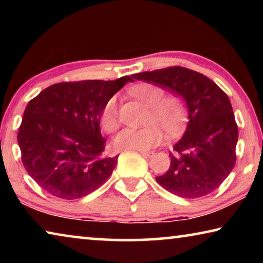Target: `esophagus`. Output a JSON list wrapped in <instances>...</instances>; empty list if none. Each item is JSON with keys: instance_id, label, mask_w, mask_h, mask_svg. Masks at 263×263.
Masks as SVG:
<instances>
[{"instance_id": "1", "label": "esophagus", "mask_w": 263, "mask_h": 263, "mask_svg": "<svg viewBox=\"0 0 263 263\" xmlns=\"http://www.w3.org/2000/svg\"><path fill=\"white\" fill-rule=\"evenodd\" d=\"M140 154L145 158H151L154 154L153 151H140Z\"/></svg>"}]
</instances>
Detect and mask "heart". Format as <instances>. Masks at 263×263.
I'll use <instances>...</instances> for the list:
<instances>
[{
  "label": "heart",
  "instance_id": "heart-1",
  "mask_svg": "<svg viewBox=\"0 0 263 263\" xmlns=\"http://www.w3.org/2000/svg\"><path fill=\"white\" fill-rule=\"evenodd\" d=\"M130 94L147 106L145 123L139 128H125L116 136L115 147L121 151H145L159 145L163 132L175 136L183 128L188 118V103L180 94L164 95L163 89L154 83H139L130 89ZM100 124L106 133L118 130L119 108L116 96L105 102L100 114Z\"/></svg>",
  "mask_w": 263,
  "mask_h": 263
}]
</instances>
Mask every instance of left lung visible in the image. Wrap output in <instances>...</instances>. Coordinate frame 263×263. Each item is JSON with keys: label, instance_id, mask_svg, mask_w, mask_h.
Listing matches in <instances>:
<instances>
[{"label": "left lung", "instance_id": "1", "mask_svg": "<svg viewBox=\"0 0 263 263\" xmlns=\"http://www.w3.org/2000/svg\"><path fill=\"white\" fill-rule=\"evenodd\" d=\"M132 77L172 89L188 103L186 131L169 154V169L155 180L169 193L188 199L213 193L237 161L238 125L229 96L205 75L181 66Z\"/></svg>", "mask_w": 263, "mask_h": 263}]
</instances>
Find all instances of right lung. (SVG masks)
<instances>
[{"instance_id": "obj_1", "label": "right lung", "mask_w": 263, "mask_h": 263, "mask_svg": "<svg viewBox=\"0 0 263 263\" xmlns=\"http://www.w3.org/2000/svg\"><path fill=\"white\" fill-rule=\"evenodd\" d=\"M131 77L52 84L24 110L17 140L22 162L42 189L78 199L99 189L112 174L118 155H104L100 114Z\"/></svg>"}]
</instances>
